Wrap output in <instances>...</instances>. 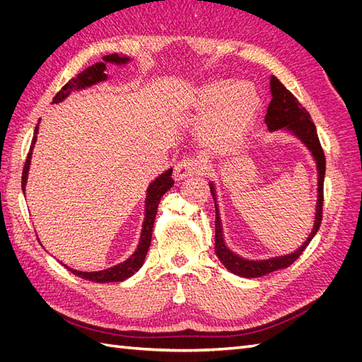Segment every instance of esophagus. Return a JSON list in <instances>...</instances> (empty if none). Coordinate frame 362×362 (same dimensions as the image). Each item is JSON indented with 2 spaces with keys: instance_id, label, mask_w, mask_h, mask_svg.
I'll use <instances>...</instances> for the list:
<instances>
[{
  "instance_id": "obj_1",
  "label": "esophagus",
  "mask_w": 362,
  "mask_h": 362,
  "mask_svg": "<svg viewBox=\"0 0 362 362\" xmlns=\"http://www.w3.org/2000/svg\"><path fill=\"white\" fill-rule=\"evenodd\" d=\"M204 170V163L198 158H184L181 160L177 166H175L173 177L175 180H184L192 175L201 173Z\"/></svg>"
}]
</instances>
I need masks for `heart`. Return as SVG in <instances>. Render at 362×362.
<instances>
[{"label":"heart","mask_w":362,"mask_h":362,"mask_svg":"<svg viewBox=\"0 0 362 362\" xmlns=\"http://www.w3.org/2000/svg\"><path fill=\"white\" fill-rule=\"evenodd\" d=\"M193 105L205 113L198 127L202 144L214 151H226L247 136L258 116L261 98L250 83L217 78L194 90Z\"/></svg>","instance_id":"b5f03b06"}]
</instances>
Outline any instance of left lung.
<instances>
[{
	"mask_svg": "<svg viewBox=\"0 0 362 362\" xmlns=\"http://www.w3.org/2000/svg\"><path fill=\"white\" fill-rule=\"evenodd\" d=\"M270 93L272 101L267 108V115L264 122L269 128L270 133L273 131H287L293 134L296 139H299L305 148L311 152V156L315 161L317 166V204H315V221L311 229V234L305 240L303 245L296 249L291 254L273 257L267 259H247L240 257L225 245L223 238V228L221 222V214H218L217 198H216V189L214 184L210 182V190L214 199L216 206V255L222 261V264L234 275L243 276V278H259L264 276L267 273H272L279 269H286L291 266L293 262L300 257L305 247L310 245L313 237L317 234L322 223V210H323V182H325V170H326V161L322 145L317 136L315 125L311 120L310 113L305 110V107L296 100L294 95L286 89L276 76H270Z\"/></svg>",
	"mask_w": 362,
	"mask_h": 362,
	"instance_id": "8db88e82",
	"label": "left lung"
}]
</instances>
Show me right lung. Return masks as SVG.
<instances>
[{
  "label": "right lung",
  "instance_id": "1",
  "mask_svg": "<svg viewBox=\"0 0 362 362\" xmlns=\"http://www.w3.org/2000/svg\"><path fill=\"white\" fill-rule=\"evenodd\" d=\"M131 59L128 56H122V54H108V56L103 57V62H98L92 66L86 68L83 72H80L76 76H74L72 80H69L66 84L62 87V90L54 96L52 104H59L63 100L72 93V92H78L86 89V87H92L98 83H103L108 78V75L105 74L107 69V63H113L117 64V66H122V64L129 63ZM40 122V119H39ZM37 133H39V124L35 128V136H33L31 140V146H30V152L25 160V166L23 170V192L25 193V185H27V178H28V170H30V163H31V156H33V148L36 145L37 140ZM173 180H172V168L164 170L160 177H157L154 181L149 184V187L146 190V199H145V221H144V226H141V234H140V240L137 249L134 250V254L131 255L128 259H125L124 262H119V264L108 267L100 272H80L68 267L66 264H63L69 272H72L74 275L80 276L83 279L92 281V282H120L129 276H133L134 273L144 266V261L146 258L148 249L151 245V238H152V228H154V222H156V216H157V208L158 204L163 198V194L166 193L168 190H170L173 187Z\"/></svg>",
  "mask_w": 362,
  "mask_h": 362
}]
</instances>
